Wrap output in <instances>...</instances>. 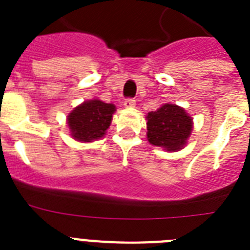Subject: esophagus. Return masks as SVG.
<instances>
[{"instance_id":"1","label":"esophagus","mask_w":250,"mask_h":250,"mask_svg":"<svg viewBox=\"0 0 250 250\" xmlns=\"http://www.w3.org/2000/svg\"><path fill=\"white\" fill-rule=\"evenodd\" d=\"M123 105H125V107H128V109H131V107H135V105H136V101H135L133 98H127V100L123 102Z\"/></svg>"}]
</instances>
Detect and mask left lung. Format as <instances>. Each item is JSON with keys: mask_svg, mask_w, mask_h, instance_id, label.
Masks as SVG:
<instances>
[{"mask_svg": "<svg viewBox=\"0 0 250 250\" xmlns=\"http://www.w3.org/2000/svg\"><path fill=\"white\" fill-rule=\"evenodd\" d=\"M146 129L150 144L166 152H178L188 143L193 129V118L180 106L165 104L156 111L148 113Z\"/></svg>", "mask_w": 250, "mask_h": 250, "instance_id": "obj_1", "label": "left lung"}]
</instances>
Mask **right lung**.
<instances>
[{
    "label": "right lung",
    "mask_w": 250,
    "mask_h": 250,
    "mask_svg": "<svg viewBox=\"0 0 250 250\" xmlns=\"http://www.w3.org/2000/svg\"><path fill=\"white\" fill-rule=\"evenodd\" d=\"M117 107L113 104L92 98L74 107L67 115V125L74 140L92 143L105 136Z\"/></svg>",
    "instance_id": "1"
}]
</instances>
